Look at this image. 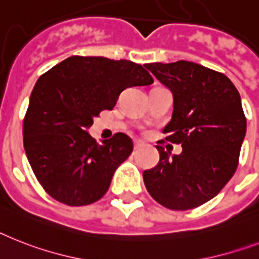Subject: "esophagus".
I'll list each match as a JSON object with an SVG mask.
<instances>
[{
  "instance_id": "obj_1",
  "label": "esophagus",
  "mask_w": 259,
  "mask_h": 259,
  "mask_svg": "<svg viewBox=\"0 0 259 259\" xmlns=\"http://www.w3.org/2000/svg\"><path fill=\"white\" fill-rule=\"evenodd\" d=\"M145 144L141 141H134V150H140L141 148H144Z\"/></svg>"
}]
</instances>
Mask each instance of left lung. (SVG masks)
I'll use <instances>...</instances> for the list:
<instances>
[{
	"label": "left lung",
	"mask_w": 259,
	"mask_h": 259,
	"mask_svg": "<svg viewBox=\"0 0 259 259\" xmlns=\"http://www.w3.org/2000/svg\"><path fill=\"white\" fill-rule=\"evenodd\" d=\"M146 69L173 94L163 133L182 145V153L157 145L159 162L144 171L145 186L165 207L194 209L214 198L237 170L246 134L241 96L226 75L194 62H154Z\"/></svg>",
	"instance_id": "left-lung-1"
}]
</instances>
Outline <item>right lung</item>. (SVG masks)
Segmentation results:
<instances>
[{
    "mask_svg": "<svg viewBox=\"0 0 259 259\" xmlns=\"http://www.w3.org/2000/svg\"><path fill=\"white\" fill-rule=\"evenodd\" d=\"M151 83L142 65L105 57H69L39 77L24 119V148L54 199L83 206L104 197L133 142L118 133L97 144L90 126L101 111L114 108L123 89Z\"/></svg>",
    "mask_w": 259,
    "mask_h": 259,
    "instance_id": "add662e5",
    "label": "right lung"
}]
</instances>
